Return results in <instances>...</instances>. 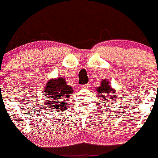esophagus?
<instances>
[{
	"label": "esophagus",
	"mask_w": 158,
	"mask_h": 158,
	"mask_svg": "<svg viewBox=\"0 0 158 158\" xmlns=\"http://www.w3.org/2000/svg\"><path fill=\"white\" fill-rule=\"evenodd\" d=\"M90 87V84H84V85H82L81 87V89H87V88H89Z\"/></svg>",
	"instance_id": "1"
}]
</instances>
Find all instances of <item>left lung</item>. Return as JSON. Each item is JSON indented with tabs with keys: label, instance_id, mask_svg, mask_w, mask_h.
Wrapping results in <instances>:
<instances>
[{
	"label": "left lung",
	"instance_id": "1",
	"mask_svg": "<svg viewBox=\"0 0 158 158\" xmlns=\"http://www.w3.org/2000/svg\"><path fill=\"white\" fill-rule=\"evenodd\" d=\"M97 91H98V98H101L102 100H104V105H108L110 104V101L111 100H114V98H116V95H112L113 94L115 93V90H114L111 87V86H110L109 84V81H107L106 79H104L101 81V86H99V87L97 88ZM110 99V100H109Z\"/></svg>",
	"mask_w": 158,
	"mask_h": 158
}]
</instances>
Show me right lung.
I'll list each match as a JSON object with an SVG mask.
<instances>
[{
	"instance_id": "right-lung-1",
	"label": "right lung",
	"mask_w": 158,
	"mask_h": 158,
	"mask_svg": "<svg viewBox=\"0 0 158 158\" xmlns=\"http://www.w3.org/2000/svg\"><path fill=\"white\" fill-rule=\"evenodd\" d=\"M73 92L72 87L63 77L51 79L44 88V95L48 98L44 103L51 107V110H66L68 108V100Z\"/></svg>"
}]
</instances>
